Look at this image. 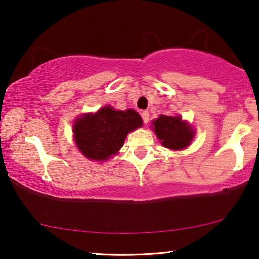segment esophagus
<instances>
[{"label":"esophagus","mask_w":259,"mask_h":259,"mask_svg":"<svg viewBox=\"0 0 259 259\" xmlns=\"http://www.w3.org/2000/svg\"><path fill=\"white\" fill-rule=\"evenodd\" d=\"M141 118H143V121H144L145 125L148 123V120H150V114H148V112L144 111L143 113H141Z\"/></svg>","instance_id":"esophagus-1"}]
</instances>
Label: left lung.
<instances>
[{
    "mask_svg": "<svg viewBox=\"0 0 259 259\" xmlns=\"http://www.w3.org/2000/svg\"><path fill=\"white\" fill-rule=\"evenodd\" d=\"M152 125L162 146L169 150H183L189 146L194 137V130L180 116L160 115Z\"/></svg>",
    "mask_w": 259,
    "mask_h": 259,
    "instance_id": "left-lung-1",
    "label": "left lung"
}]
</instances>
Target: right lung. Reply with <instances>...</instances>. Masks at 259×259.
<instances>
[{"mask_svg": "<svg viewBox=\"0 0 259 259\" xmlns=\"http://www.w3.org/2000/svg\"><path fill=\"white\" fill-rule=\"evenodd\" d=\"M141 125L143 119L133 109L115 111L106 106L97 113L80 115L74 121L73 133L76 146L84 157L105 161L118 154L127 134Z\"/></svg>", "mask_w": 259, "mask_h": 259, "instance_id": "add662e5", "label": "right lung"}]
</instances>
